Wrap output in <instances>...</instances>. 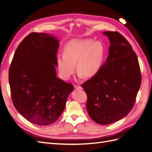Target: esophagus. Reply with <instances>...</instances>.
<instances>
[{
    "instance_id": "34e87169",
    "label": "esophagus",
    "mask_w": 152,
    "mask_h": 152,
    "mask_svg": "<svg viewBox=\"0 0 152 152\" xmlns=\"http://www.w3.org/2000/svg\"><path fill=\"white\" fill-rule=\"evenodd\" d=\"M74 88H75L76 90L82 89V87H81L80 86H77V85H75V86H74Z\"/></svg>"
}]
</instances>
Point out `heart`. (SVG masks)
I'll use <instances>...</instances> for the list:
<instances>
[{"label":"heart","mask_w":152,"mask_h":152,"mask_svg":"<svg viewBox=\"0 0 152 152\" xmlns=\"http://www.w3.org/2000/svg\"><path fill=\"white\" fill-rule=\"evenodd\" d=\"M104 57V48L100 41L77 39L67 44L65 55H58V68L64 80H68L73 74L75 64L80 77L91 78L100 71Z\"/></svg>","instance_id":"1"}]
</instances>
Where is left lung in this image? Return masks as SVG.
<instances>
[{
  "label": "left lung",
  "mask_w": 152,
  "mask_h": 152,
  "mask_svg": "<svg viewBox=\"0 0 152 152\" xmlns=\"http://www.w3.org/2000/svg\"><path fill=\"white\" fill-rule=\"evenodd\" d=\"M110 45L108 56L97 75L82 84L90 117L108 125L127 115L141 83L138 60L131 44L120 33L104 31Z\"/></svg>",
  "instance_id": "left-lung-1"
}]
</instances>
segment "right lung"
Segmentation results:
<instances>
[{"label": "right lung", "mask_w": 152, "mask_h": 152, "mask_svg": "<svg viewBox=\"0 0 152 152\" xmlns=\"http://www.w3.org/2000/svg\"><path fill=\"white\" fill-rule=\"evenodd\" d=\"M59 40L44 33H31L17 48L9 70L13 104L35 124L54 123L65 110L73 86L56 76Z\"/></svg>", "instance_id": "1"}]
</instances>
